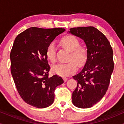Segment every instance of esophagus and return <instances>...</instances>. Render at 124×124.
<instances>
[{
    "label": "esophagus",
    "mask_w": 124,
    "mask_h": 124,
    "mask_svg": "<svg viewBox=\"0 0 124 124\" xmlns=\"http://www.w3.org/2000/svg\"><path fill=\"white\" fill-rule=\"evenodd\" d=\"M63 79L64 82H66V81H67V80H68V78H66V77H64V78H63Z\"/></svg>",
    "instance_id": "obj_1"
}]
</instances>
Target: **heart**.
I'll return each instance as SVG.
<instances>
[{
	"label": "heart",
	"mask_w": 124,
	"mask_h": 124,
	"mask_svg": "<svg viewBox=\"0 0 124 124\" xmlns=\"http://www.w3.org/2000/svg\"><path fill=\"white\" fill-rule=\"evenodd\" d=\"M60 43L65 49L70 52L68 61H73L78 66H82L85 63L87 59V51L85 48L80 46V43L78 38L73 35H67L61 39ZM46 55L51 62H55L56 60V46L54 42L48 45ZM73 62L59 63L54 66L52 70L59 76H68L76 72V66Z\"/></svg>",
	"instance_id": "1"
}]
</instances>
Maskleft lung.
I'll list each match as a JSON object with an SVG mask.
<instances>
[{"label": "left lung", "instance_id": "1", "mask_svg": "<svg viewBox=\"0 0 124 124\" xmlns=\"http://www.w3.org/2000/svg\"><path fill=\"white\" fill-rule=\"evenodd\" d=\"M69 32L83 39L87 47L84 68L73 76L78 85L72 103L78 108H87L100 101L107 91L114 66L113 51L106 37L94 27L72 28Z\"/></svg>", "mask_w": 124, "mask_h": 124}]
</instances>
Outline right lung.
<instances>
[{
  "instance_id": "add662e5",
  "label": "right lung",
  "mask_w": 124,
  "mask_h": 124,
  "mask_svg": "<svg viewBox=\"0 0 124 124\" xmlns=\"http://www.w3.org/2000/svg\"><path fill=\"white\" fill-rule=\"evenodd\" d=\"M65 28L31 27L16 38L10 58L11 73L20 96L26 103L44 108L53 103L54 92L63 83L61 77L48 76L46 50Z\"/></svg>"
}]
</instances>
